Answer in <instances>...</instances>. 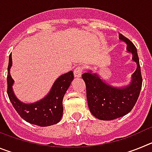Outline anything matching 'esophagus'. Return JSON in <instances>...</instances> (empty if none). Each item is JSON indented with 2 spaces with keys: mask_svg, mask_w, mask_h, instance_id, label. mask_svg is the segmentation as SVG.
Returning a JSON list of instances; mask_svg holds the SVG:
<instances>
[{
  "mask_svg": "<svg viewBox=\"0 0 152 152\" xmlns=\"http://www.w3.org/2000/svg\"><path fill=\"white\" fill-rule=\"evenodd\" d=\"M83 72V67L78 66L77 68H75V71H74V75L75 77H80L81 76V73Z\"/></svg>",
  "mask_w": 152,
  "mask_h": 152,
  "instance_id": "1",
  "label": "esophagus"
}]
</instances>
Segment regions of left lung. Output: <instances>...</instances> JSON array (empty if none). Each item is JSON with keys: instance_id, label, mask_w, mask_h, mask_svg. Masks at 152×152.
I'll list each match as a JSON object with an SVG mask.
<instances>
[{"instance_id": "obj_1", "label": "left lung", "mask_w": 152, "mask_h": 152, "mask_svg": "<svg viewBox=\"0 0 152 152\" xmlns=\"http://www.w3.org/2000/svg\"><path fill=\"white\" fill-rule=\"evenodd\" d=\"M119 39L127 43V50L132 54V60L137 64L130 85L117 89L103 82L96 74L86 72L82 75L90 111L101 120H113L129 113L136 103L142 89V77L136 47L121 33Z\"/></svg>"}]
</instances>
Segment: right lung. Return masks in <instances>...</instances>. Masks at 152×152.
Segmentation results:
<instances>
[{
    "mask_svg": "<svg viewBox=\"0 0 152 152\" xmlns=\"http://www.w3.org/2000/svg\"><path fill=\"white\" fill-rule=\"evenodd\" d=\"M11 65L10 53L7 77V95L17 113L25 121L36 126H49L58 123L63 113V97L74 79L73 72L71 71L60 76L54 83L49 94L44 99L32 104H25L17 100L12 91L13 80L10 74Z\"/></svg>",
    "mask_w": 152,
    "mask_h": 152,
    "instance_id": "add662e5",
    "label": "right lung"
}]
</instances>
